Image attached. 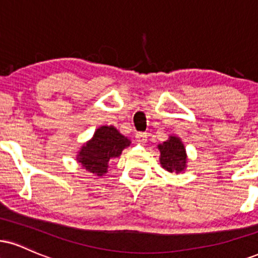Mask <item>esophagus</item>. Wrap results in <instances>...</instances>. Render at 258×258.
<instances>
[{
	"label": "esophagus",
	"instance_id": "obj_1",
	"mask_svg": "<svg viewBox=\"0 0 258 258\" xmlns=\"http://www.w3.org/2000/svg\"><path fill=\"white\" fill-rule=\"evenodd\" d=\"M136 141L141 143V144H144V143H147L148 141V135L145 132H138L137 135H136Z\"/></svg>",
	"mask_w": 258,
	"mask_h": 258
}]
</instances>
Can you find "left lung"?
Wrapping results in <instances>:
<instances>
[{"label":"left lung","instance_id":"left-lung-1","mask_svg":"<svg viewBox=\"0 0 258 258\" xmlns=\"http://www.w3.org/2000/svg\"><path fill=\"white\" fill-rule=\"evenodd\" d=\"M160 163L170 173H181L186 168L187 155L182 142L175 136H169L168 141L159 144Z\"/></svg>","mask_w":258,"mask_h":258}]
</instances>
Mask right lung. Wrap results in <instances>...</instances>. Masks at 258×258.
I'll use <instances>...</instances> for the list:
<instances>
[{
    "mask_svg": "<svg viewBox=\"0 0 258 258\" xmlns=\"http://www.w3.org/2000/svg\"><path fill=\"white\" fill-rule=\"evenodd\" d=\"M130 144L131 141L114 126H101L96 130L94 137L80 148L77 161L88 172L102 176L107 173L109 161L119 157Z\"/></svg>",
    "mask_w": 258,
    "mask_h": 258,
    "instance_id": "add662e5",
    "label": "right lung"
}]
</instances>
